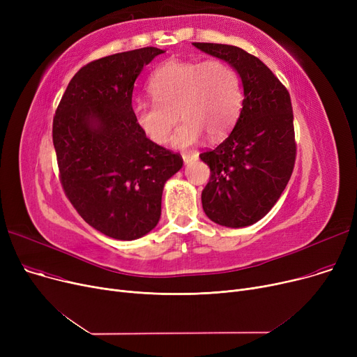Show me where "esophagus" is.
<instances>
[{
    "label": "esophagus",
    "instance_id": "esophagus-1",
    "mask_svg": "<svg viewBox=\"0 0 357 357\" xmlns=\"http://www.w3.org/2000/svg\"><path fill=\"white\" fill-rule=\"evenodd\" d=\"M182 159L185 165H190L198 159V155H191V153H182Z\"/></svg>",
    "mask_w": 357,
    "mask_h": 357
}]
</instances>
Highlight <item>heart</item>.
Listing matches in <instances>:
<instances>
[{"label": "heart", "instance_id": "b5f03b06", "mask_svg": "<svg viewBox=\"0 0 357 357\" xmlns=\"http://www.w3.org/2000/svg\"><path fill=\"white\" fill-rule=\"evenodd\" d=\"M153 101L139 100L133 105L137 126L156 144L171 139L180 114L183 123L172 139L176 149L197 144L204 131L211 139L226 136L236 124L243 91L238 73L220 59H171L149 79Z\"/></svg>", "mask_w": 357, "mask_h": 357}]
</instances>
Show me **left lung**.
Returning a JSON list of instances; mask_svg holds the SVG:
<instances>
[{"instance_id":"1","label":"left lung","mask_w":357,"mask_h":357,"mask_svg":"<svg viewBox=\"0 0 357 357\" xmlns=\"http://www.w3.org/2000/svg\"><path fill=\"white\" fill-rule=\"evenodd\" d=\"M192 45L234 68L245 97L229 137L199 155L211 171L201 195L202 208L220 226L248 227L271 211L294 171L289 92L264 62L237 46Z\"/></svg>"}]
</instances>
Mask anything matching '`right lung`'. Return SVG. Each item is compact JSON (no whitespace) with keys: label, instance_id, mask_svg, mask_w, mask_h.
<instances>
[{"label":"right lung","instance_id":"add662e5","mask_svg":"<svg viewBox=\"0 0 357 357\" xmlns=\"http://www.w3.org/2000/svg\"><path fill=\"white\" fill-rule=\"evenodd\" d=\"M165 50L142 47L81 68L53 119V146L70 204L91 227L117 240H136L160 220L163 186L183 165L153 143L133 114L142 69Z\"/></svg>","mask_w":357,"mask_h":357}]
</instances>
